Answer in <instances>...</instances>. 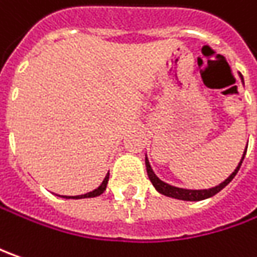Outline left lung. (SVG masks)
<instances>
[{
	"label": "left lung",
	"instance_id": "left-lung-1",
	"mask_svg": "<svg viewBox=\"0 0 257 257\" xmlns=\"http://www.w3.org/2000/svg\"><path fill=\"white\" fill-rule=\"evenodd\" d=\"M240 79H242V82H243V76H240ZM246 149H247V146H246ZM244 155H246V151L243 152V156H242V159H240L239 165L236 166V169H234L233 172L230 173V176H229L227 179H225L222 183H219L217 186L209 188V189H183V188L172 186V185H169V183H166V182L161 181V179H159V178L155 175V172L152 171V168H151V164H149L148 158H145L146 172H148V176H149V179H151V182H152V185L155 186V189L158 190L159 193H162V195H165V196H169V198H173V199L196 202V200H203V199H208V198H212L213 195L219 193V192L223 189L225 186H227V185L232 182V179H233L234 176H236L237 171L240 169V165H242V162H243Z\"/></svg>",
	"mask_w": 257,
	"mask_h": 257
}]
</instances>
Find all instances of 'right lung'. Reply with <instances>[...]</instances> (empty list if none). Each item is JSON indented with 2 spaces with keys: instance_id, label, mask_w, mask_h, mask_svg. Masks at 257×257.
I'll use <instances>...</instances> for the list:
<instances>
[{
  "instance_id": "right-lung-1",
  "label": "right lung",
  "mask_w": 257,
  "mask_h": 257,
  "mask_svg": "<svg viewBox=\"0 0 257 257\" xmlns=\"http://www.w3.org/2000/svg\"><path fill=\"white\" fill-rule=\"evenodd\" d=\"M108 179H109V172L106 173V176H105V179L102 181L101 185H99L96 189H93L92 192H88V193H85V195H78V196H62V198H65V199H84V198H95V196H99V195L103 193L105 189H106Z\"/></svg>"
}]
</instances>
